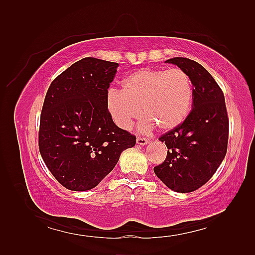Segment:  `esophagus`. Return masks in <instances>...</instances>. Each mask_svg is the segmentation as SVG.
Returning <instances> with one entry per match:
<instances>
[{"label":"esophagus","mask_w":255,"mask_h":255,"mask_svg":"<svg viewBox=\"0 0 255 255\" xmlns=\"http://www.w3.org/2000/svg\"><path fill=\"white\" fill-rule=\"evenodd\" d=\"M136 141H137V143L140 144V145H144V144H147V143L149 142V139L143 138V137H137Z\"/></svg>","instance_id":"34e87169"}]
</instances>
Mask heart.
Listing matches in <instances>:
<instances>
[{
    "mask_svg": "<svg viewBox=\"0 0 255 255\" xmlns=\"http://www.w3.org/2000/svg\"><path fill=\"white\" fill-rule=\"evenodd\" d=\"M193 101L191 79L180 68L142 69L123 81L122 91L111 90L106 107L117 126L129 129L142 115L148 119L141 129L154 125L169 131L187 118Z\"/></svg>",
    "mask_w": 255,
    "mask_h": 255,
    "instance_id": "b5f03b06",
    "label": "heart"
}]
</instances>
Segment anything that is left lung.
Segmentation results:
<instances>
[{"label":"left lung","mask_w":255,"mask_h":255,"mask_svg":"<svg viewBox=\"0 0 255 255\" xmlns=\"http://www.w3.org/2000/svg\"><path fill=\"white\" fill-rule=\"evenodd\" d=\"M165 62L184 70L193 84V110L180 126L159 138L167 147L154 173L177 193H191L207 183L225 159L229 119L219 85L202 64L176 57Z\"/></svg>","instance_id":"obj_1"}]
</instances>
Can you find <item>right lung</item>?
Returning <instances> with one entry per match:
<instances>
[{"instance_id":"right-lung-1","label":"right lung","mask_w":255,"mask_h":255,"mask_svg":"<svg viewBox=\"0 0 255 255\" xmlns=\"http://www.w3.org/2000/svg\"><path fill=\"white\" fill-rule=\"evenodd\" d=\"M118 63L83 58L52 81L40 115L39 151L62 186L94 188L136 137L117 127L106 107Z\"/></svg>"}]
</instances>
